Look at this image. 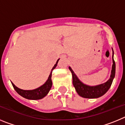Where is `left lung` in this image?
I'll return each instance as SVG.
<instances>
[{
    "instance_id": "8db88e82",
    "label": "left lung",
    "mask_w": 125,
    "mask_h": 125,
    "mask_svg": "<svg viewBox=\"0 0 125 125\" xmlns=\"http://www.w3.org/2000/svg\"><path fill=\"white\" fill-rule=\"evenodd\" d=\"M113 66L110 79L106 83L101 84L96 86H89L81 82L77 76L73 72L72 69L69 67V69L73 75V83L76 91L79 96L85 98H97L101 96L108 91L111 87L113 80L115 75V62L113 59Z\"/></svg>"
}]
</instances>
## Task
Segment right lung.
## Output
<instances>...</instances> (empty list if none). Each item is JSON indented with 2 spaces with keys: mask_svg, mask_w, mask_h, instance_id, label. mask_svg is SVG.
Returning <instances> with one entry per match:
<instances>
[{
  "mask_svg": "<svg viewBox=\"0 0 125 125\" xmlns=\"http://www.w3.org/2000/svg\"><path fill=\"white\" fill-rule=\"evenodd\" d=\"M59 59L57 61L56 64L54 66V67L52 69L51 71L50 75H49L48 79L47 80L45 84L41 86L39 88H37L36 89H33V90H23V89H19L17 87H16L14 84L12 83L13 87H14V89H15L16 92L22 96L24 98L28 99V100H40L46 96L47 94V93L50 91L51 88L52 86V80H51V76H52V73L53 69H55L56 66H57V64L58 62Z\"/></svg>",
  "mask_w": 125,
  "mask_h": 125,
  "instance_id": "1",
  "label": "right lung"
}]
</instances>
